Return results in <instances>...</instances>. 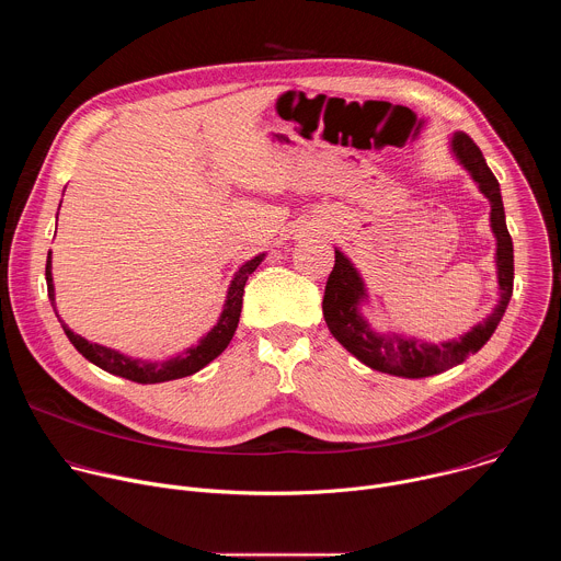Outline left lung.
I'll list each match as a JSON object with an SVG mask.
<instances>
[{"instance_id":"8db88e82","label":"left lung","mask_w":561,"mask_h":561,"mask_svg":"<svg viewBox=\"0 0 561 561\" xmlns=\"http://www.w3.org/2000/svg\"><path fill=\"white\" fill-rule=\"evenodd\" d=\"M450 146L455 157L459 159V164L472 175L479 191L491 202V228L497 237L500 304L482 324L472 327V331H468L459 340H450L444 344L404 340L402 335H381L368 327L359 312V304L366 299V288L359 273L344 253L335 251V266L329 275L322 301L327 327L348 353H353L362 364L379 373L420 379L461 364L470 353H477L491 340L513 295V239L506 228L500 182L489 169L482 150H479V146L466 133H455Z\"/></svg>"}]
</instances>
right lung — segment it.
Here are the masks:
<instances>
[{"label": "right lung", "mask_w": 561, "mask_h": 561, "mask_svg": "<svg viewBox=\"0 0 561 561\" xmlns=\"http://www.w3.org/2000/svg\"><path fill=\"white\" fill-rule=\"evenodd\" d=\"M264 255H257L253 260H249L242 268H239L230 282L228 295H226V304L224 310L219 314L217 327H213V331L202 337V342L188 351H184L178 357H171L167 362H144V359H130L113 348L100 346V344H91L89 340L75 335L61 319V329L66 333V337L70 340V344L82 353L89 362H93L95 366H100L102 370L137 381V383H159V381H171V379H182L188 377L197 370H202L206 364H210L217 355L224 353V348L230 344L237 324H239V314H242V299H244V286L249 275L262 264ZM46 284H48V297L50 304L55 308V288H53V275H50V253L46 260ZM59 317V314H57Z\"/></svg>", "instance_id": "right-lung-1"}]
</instances>
